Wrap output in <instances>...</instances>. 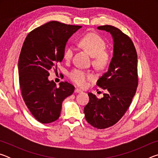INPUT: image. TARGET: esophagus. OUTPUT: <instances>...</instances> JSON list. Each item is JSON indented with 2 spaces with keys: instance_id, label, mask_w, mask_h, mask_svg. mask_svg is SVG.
<instances>
[{
  "instance_id": "obj_1",
  "label": "esophagus",
  "mask_w": 158,
  "mask_h": 158,
  "mask_svg": "<svg viewBox=\"0 0 158 158\" xmlns=\"http://www.w3.org/2000/svg\"><path fill=\"white\" fill-rule=\"evenodd\" d=\"M74 93H82V90H81L80 89H76L75 90H74Z\"/></svg>"
}]
</instances>
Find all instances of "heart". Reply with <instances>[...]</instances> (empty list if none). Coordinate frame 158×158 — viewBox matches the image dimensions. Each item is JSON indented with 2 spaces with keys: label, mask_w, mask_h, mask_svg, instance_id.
<instances>
[{
  "label": "heart",
  "mask_w": 158,
  "mask_h": 158,
  "mask_svg": "<svg viewBox=\"0 0 158 158\" xmlns=\"http://www.w3.org/2000/svg\"><path fill=\"white\" fill-rule=\"evenodd\" d=\"M79 44L82 48L86 50L93 57V63L98 68H103L109 61V54L105 52L106 43L100 36L95 33H89L79 40ZM74 49L73 47H67L63 52V58L67 61L72 59ZM71 81L79 87H85L88 82L93 78L89 72L81 69H74L69 74Z\"/></svg>",
  "instance_id": "obj_1"
}]
</instances>
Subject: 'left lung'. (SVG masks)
<instances>
[{"instance_id":"left-lung-1","label":"left lung","mask_w":158,"mask_h":158,"mask_svg":"<svg viewBox=\"0 0 158 158\" xmlns=\"http://www.w3.org/2000/svg\"><path fill=\"white\" fill-rule=\"evenodd\" d=\"M98 30L110 33L113 38V56L108 70L97 85L106 90L98 99L89 93V102L84 107L85 118L94 127L105 129L121 118L131 104L138 85L137 54L131 39L114 26H102Z\"/></svg>"}]
</instances>
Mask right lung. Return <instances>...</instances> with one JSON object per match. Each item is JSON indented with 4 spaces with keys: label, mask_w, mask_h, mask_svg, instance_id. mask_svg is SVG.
<instances>
[{
    "label": "right lung",
    "mask_w": 158,
    "mask_h": 158,
    "mask_svg": "<svg viewBox=\"0 0 158 158\" xmlns=\"http://www.w3.org/2000/svg\"><path fill=\"white\" fill-rule=\"evenodd\" d=\"M81 27L49 21L29 33L23 42L18 63L21 94L32 115L42 123L56 121L63 101L74 93L68 82L56 87L48 77L63 60L69 37Z\"/></svg>",
    "instance_id": "obj_1"
}]
</instances>
